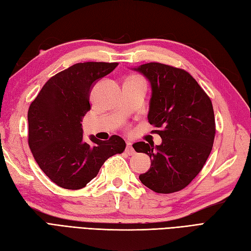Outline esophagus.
Instances as JSON below:
<instances>
[{
    "instance_id": "34e87169",
    "label": "esophagus",
    "mask_w": 251,
    "mask_h": 251,
    "mask_svg": "<svg viewBox=\"0 0 251 251\" xmlns=\"http://www.w3.org/2000/svg\"><path fill=\"white\" fill-rule=\"evenodd\" d=\"M126 152L129 155H134L135 154V150H134V148L132 147V144L131 143H126Z\"/></svg>"
}]
</instances>
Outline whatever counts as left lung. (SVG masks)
<instances>
[{
	"mask_svg": "<svg viewBox=\"0 0 251 251\" xmlns=\"http://www.w3.org/2000/svg\"><path fill=\"white\" fill-rule=\"evenodd\" d=\"M149 79L148 120L162 144L138 142L136 152L148 154L151 166L139 176L143 184L158 194L179 192L202 169L215 137L211 99L185 70L160 63L133 68Z\"/></svg>",
	"mask_w": 251,
	"mask_h": 251,
	"instance_id": "8db88e82",
	"label": "left lung"
}]
</instances>
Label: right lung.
Masks as SVG:
<instances>
[{
    "label": "right lung",
    "mask_w": 251,
    "mask_h": 251,
    "mask_svg": "<svg viewBox=\"0 0 251 251\" xmlns=\"http://www.w3.org/2000/svg\"><path fill=\"white\" fill-rule=\"evenodd\" d=\"M118 63H78L52 76L29 105L28 146L40 169L67 189L86 186L108 157L122 153L120 136L108 140L83 138L82 119L90 111L89 96L96 82Z\"/></svg>",
    "instance_id": "obj_1"
}]
</instances>
